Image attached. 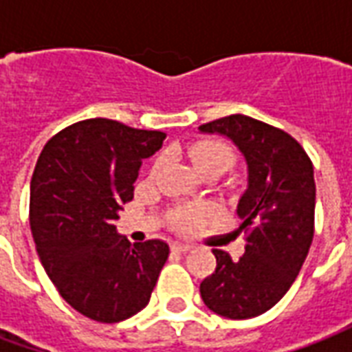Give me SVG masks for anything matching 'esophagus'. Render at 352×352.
I'll list each match as a JSON object with an SVG mask.
<instances>
[{"label":"esophagus","mask_w":352,"mask_h":352,"mask_svg":"<svg viewBox=\"0 0 352 352\" xmlns=\"http://www.w3.org/2000/svg\"><path fill=\"white\" fill-rule=\"evenodd\" d=\"M171 249H173V251H177V252H188V251H192V245H188V243H173V245H171Z\"/></svg>","instance_id":"esophagus-1"}]
</instances>
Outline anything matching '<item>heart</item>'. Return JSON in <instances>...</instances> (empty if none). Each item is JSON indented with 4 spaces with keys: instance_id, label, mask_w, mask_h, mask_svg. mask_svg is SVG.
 I'll use <instances>...</instances> for the list:
<instances>
[{
    "instance_id": "obj_1",
    "label": "heart",
    "mask_w": 352,
    "mask_h": 352,
    "mask_svg": "<svg viewBox=\"0 0 352 352\" xmlns=\"http://www.w3.org/2000/svg\"><path fill=\"white\" fill-rule=\"evenodd\" d=\"M188 156H190L192 164L198 173H209V171H226V169L234 164V153L230 151L221 141H198L194 145L188 146ZM164 158H156L153 166V173H156L162 168ZM217 209L211 204H198V206L190 207H179L171 214V224L177 230H188L198 228L199 224L211 221Z\"/></svg>"
}]
</instances>
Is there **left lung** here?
<instances>
[{
  "instance_id": "1",
  "label": "left lung",
  "mask_w": 352,
  "mask_h": 352,
  "mask_svg": "<svg viewBox=\"0 0 352 352\" xmlns=\"http://www.w3.org/2000/svg\"><path fill=\"white\" fill-rule=\"evenodd\" d=\"M199 131L232 139L249 168V188L237 206L245 254L232 260L228 252L213 249L217 270L201 280L199 294L221 317H258L287 294L309 252L315 234L313 164L292 135L251 116H224L201 124Z\"/></svg>"
}]
</instances>
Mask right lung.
<instances>
[{
    "label": "right lung",
    "instance_id": "1",
    "mask_svg": "<svg viewBox=\"0 0 352 352\" xmlns=\"http://www.w3.org/2000/svg\"><path fill=\"white\" fill-rule=\"evenodd\" d=\"M166 139L118 120L88 118L43 146L30 186V226L54 287L80 315L120 322L145 307L169 245H131L115 221L133 198L141 162Z\"/></svg>",
    "mask_w": 352,
    "mask_h": 352
}]
</instances>
